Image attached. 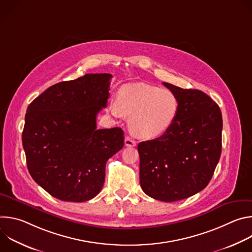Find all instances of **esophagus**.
I'll use <instances>...</instances> for the list:
<instances>
[{
	"mask_svg": "<svg viewBox=\"0 0 252 252\" xmlns=\"http://www.w3.org/2000/svg\"><path fill=\"white\" fill-rule=\"evenodd\" d=\"M125 145H126V147H135L136 142L133 139H131L129 136H126Z\"/></svg>",
	"mask_w": 252,
	"mask_h": 252,
	"instance_id": "esophagus-1",
	"label": "esophagus"
}]
</instances>
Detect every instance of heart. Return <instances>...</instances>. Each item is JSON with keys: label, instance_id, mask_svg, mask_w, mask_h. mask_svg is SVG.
I'll list each match as a JSON object with an SVG mask.
<instances>
[{"label": "heart", "instance_id": "1", "mask_svg": "<svg viewBox=\"0 0 252 252\" xmlns=\"http://www.w3.org/2000/svg\"><path fill=\"white\" fill-rule=\"evenodd\" d=\"M116 118L130 117V131L137 137L154 139L166 132L179 113V99L167 89L135 83L120 89L117 99L107 105Z\"/></svg>", "mask_w": 252, "mask_h": 252}]
</instances>
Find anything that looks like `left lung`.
<instances>
[{
    "label": "left lung",
    "instance_id": "obj_1",
    "mask_svg": "<svg viewBox=\"0 0 252 252\" xmlns=\"http://www.w3.org/2000/svg\"><path fill=\"white\" fill-rule=\"evenodd\" d=\"M162 84L177 95L179 113L161 136L138 143L139 183L149 196L172 202L210 182L221 154L222 116L203 92Z\"/></svg>",
    "mask_w": 252,
    "mask_h": 252
}]
</instances>
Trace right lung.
<instances>
[{"mask_svg":"<svg viewBox=\"0 0 252 252\" xmlns=\"http://www.w3.org/2000/svg\"><path fill=\"white\" fill-rule=\"evenodd\" d=\"M112 78L87 74L56 84L28 106L22 134L28 169L58 199L94 198L102 189L107 159L124 147L121 127L96 128Z\"/></svg>","mask_w":252,"mask_h":252,"instance_id":"obj_1","label":"right lung"}]
</instances>
